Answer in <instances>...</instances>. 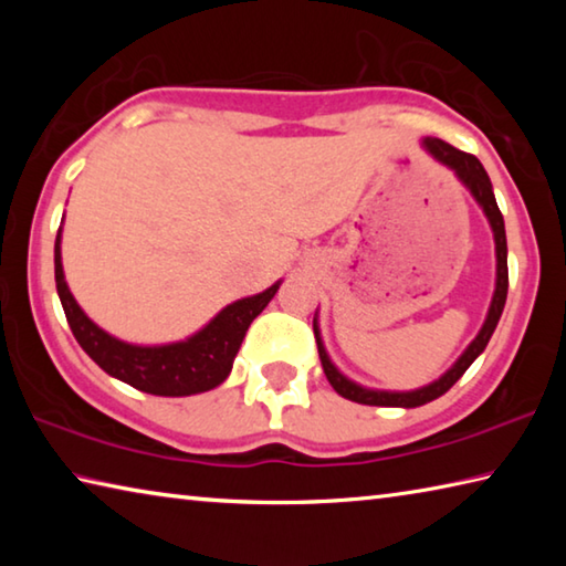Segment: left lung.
Masks as SVG:
<instances>
[{"label":"left lung","mask_w":566,"mask_h":566,"mask_svg":"<svg viewBox=\"0 0 566 566\" xmlns=\"http://www.w3.org/2000/svg\"><path fill=\"white\" fill-rule=\"evenodd\" d=\"M424 145H427V149L432 151V155L439 161H442V165L452 167L457 171V177L464 181L467 189L472 191L476 202L482 205L486 219H490L492 232H494V244H496V290H494V296H492V306H490V314H486L484 327L479 329L474 342L469 344L467 352L457 359L454 367L449 369L444 377H439L437 381H432V385H429V387H421V389H415V391H375V389H364L359 385H354V381H349L347 377L339 375V369L334 367L332 359L327 357V352H324V344L319 339V332H317V322H314V339H317V349H319V359H322L324 375H327L329 385L334 387V391H337V395H342L344 399L357 401V405H369V407H421V405H427V401L442 397L444 391L452 389L454 381L464 375V371L469 369V364H472L479 357V354L484 352L486 342H490V337H492L494 329H496V322H500V317H502V310H504V302H506V286H510V270H506L504 217L500 212V207H496L490 175H486L484 167H482V161H479L474 155H467V151L457 149L452 145H447V142H442V139L427 137Z\"/></svg>","instance_id":"obj_1"}]
</instances>
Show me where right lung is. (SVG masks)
<instances>
[{
	"label": "right lung",
	"mask_w": 566,
	"mask_h": 566,
	"mask_svg": "<svg viewBox=\"0 0 566 566\" xmlns=\"http://www.w3.org/2000/svg\"><path fill=\"white\" fill-rule=\"evenodd\" d=\"M54 280L66 322H70V329L80 347L107 375L157 397H189L222 385L232 371V361L242 347L249 324L254 322L256 314H262L280 290V284H272L262 294L224 306L202 332H197L187 342L165 344V347H137V344L114 339L80 310L64 282L60 234L54 242Z\"/></svg>",
	"instance_id": "right-lung-1"
}]
</instances>
